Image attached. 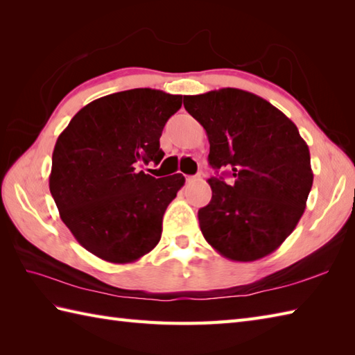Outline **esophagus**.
<instances>
[{"mask_svg":"<svg viewBox=\"0 0 355 355\" xmlns=\"http://www.w3.org/2000/svg\"><path fill=\"white\" fill-rule=\"evenodd\" d=\"M200 175H186V183H192L195 180H198Z\"/></svg>","mask_w":355,"mask_h":355,"instance_id":"obj_1","label":"esophagus"}]
</instances>
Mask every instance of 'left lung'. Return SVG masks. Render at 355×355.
I'll return each instance as SVG.
<instances>
[{
	"label": "left lung",
	"instance_id": "obj_1",
	"mask_svg": "<svg viewBox=\"0 0 355 355\" xmlns=\"http://www.w3.org/2000/svg\"><path fill=\"white\" fill-rule=\"evenodd\" d=\"M184 108L207 132L209 164L229 168L233 178L207 180L212 200L198 210L202 236L232 261L273 253L304 215L313 186L310 149L297 126L238 88L184 96Z\"/></svg>",
	"mask_w": 355,
	"mask_h": 355
}]
</instances>
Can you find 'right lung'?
<instances>
[{"label":"right lung","mask_w":355,"mask_h":355,"mask_svg":"<svg viewBox=\"0 0 355 355\" xmlns=\"http://www.w3.org/2000/svg\"><path fill=\"white\" fill-rule=\"evenodd\" d=\"M182 99L153 88L103 96L85 105L58 137L51 197L73 236L97 258L134 262L160 241L166 207L184 177L155 178L137 168L162 162V131Z\"/></svg>","instance_id":"obj_1"}]
</instances>
